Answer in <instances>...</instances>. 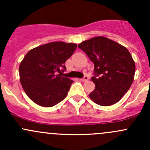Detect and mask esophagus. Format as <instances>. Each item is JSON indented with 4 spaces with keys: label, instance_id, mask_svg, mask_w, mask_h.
<instances>
[{
    "label": "esophagus",
    "instance_id": "esophagus-1",
    "mask_svg": "<svg viewBox=\"0 0 150 150\" xmlns=\"http://www.w3.org/2000/svg\"><path fill=\"white\" fill-rule=\"evenodd\" d=\"M88 79H89L88 77V76H85L83 78H81V81H82V82H86V81H88Z\"/></svg>",
    "mask_w": 150,
    "mask_h": 150
}]
</instances>
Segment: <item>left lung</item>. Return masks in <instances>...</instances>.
Listing matches in <instances>:
<instances>
[{"mask_svg":"<svg viewBox=\"0 0 150 150\" xmlns=\"http://www.w3.org/2000/svg\"><path fill=\"white\" fill-rule=\"evenodd\" d=\"M94 64L95 89L89 94L93 102L110 106L122 99L134 79L136 66L125 46L103 36L92 38L78 45Z\"/></svg>","mask_w":150,"mask_h":150,"instance_id":"1","label":"left lung"}]
</instances>
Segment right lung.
<instances>
[{
    "instance_id": "add662e5",
    "label": "right lung",
    "mask_w": 150,
    "mask_h": 150,
    "mask_svg": "<svg viewBox=\"0 0 150 150\" xmlns=\"http://www.w3.org/2000/svg\"><path fill=\"white\" fill-rule=\"evenodd\" d=\"M76 48V43L51 42L27 53L19 65V79L33 102L50 107L66 97L73 81L57 73L66 69L64 64Z\"/></svg>"
}]
</instances>
